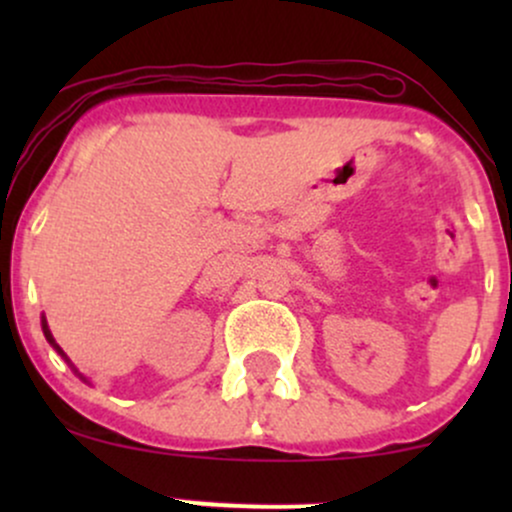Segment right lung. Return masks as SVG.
Returning a JSON list of instances; mask_svg holds the SVG:
<instances>
[{
	"label": "right lung",
	"instance_id": "add662e5",
	"mask_svg": "<svg viewBox=\"0 0 512 512\" xmlns=\"http://www.w3.org/2000/svg\"><path fill=\"white\" fill-rule=\"evenodd\" d=\"M43 332H45V337H48V342H50L52 346H55L57 351H60V346H57L55 339H52V334H50V330H48V322H45V320H43ZM60 354H62V351H60Z\"/></svg>",
	"mask_w": 512,
	"mask_h": 512
}]
</instances>
